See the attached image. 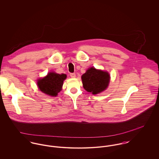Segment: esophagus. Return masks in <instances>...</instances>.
Listing matches in <instances>:
<instances>
[{
	"mask_svg": "<svg viewBox=\"0 0 159 159\" xmlns=\"http://www.w3.org/2000/svg\"><path fill=\"white\" fill-rule=\"evenodd\" d=\"M70 76L71 78H75L76 77V74L75 73H71L70 74Z\"/></svg>",
	"mask_w": 159,
	"mask_h": 159,
	"instance_id": "esophagus-1",
	"label": "esophagus"
}]
</instances>
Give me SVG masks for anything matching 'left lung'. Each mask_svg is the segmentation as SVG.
Wrapping results in <instances>:
<instances>
[{"mask_svg":"<svg viewBox=\"0 0 159 159\" xmlns=\"http://www.w3.org/2000/svg\"><path fill=\"white\" fill-rule=\"evenodd\" d=\"M110 78L108 72L93 67L89 68L81 76L83 88L93 94L105 91L108 86Z\"/></svg>","mask_w":159,"mask_h":159,"instance_id":"1","label":"left lung"}]
</instances>
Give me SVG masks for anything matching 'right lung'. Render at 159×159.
<instances>
[{"instance_id":"obj_1","label":"right lung","mask_w":159,"mask_h":159,"mask_svg":"<svg viewBox=\"0 0 159 159\" xmlns=\"http://www.w3.org/2000/svg\"><path fill=\"white\" fill-rule=\"evenodd\" d=\"M66 78V74L50 72L45 78L38 80L37 85L40 90L43 93L55 97L61 91L63 82Z\"/></svg>"}]
</instances>
